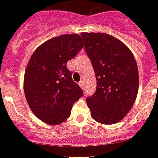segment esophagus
Here are the masks:
<instances>
[{
  "instance_id": "34e87169",
  "label": "esophagus",
  "mask_w": 158,
  "mask_h": 158,
  "mask_svg": "<svg viewBox=\"0 0 158 158\" xmlns=\"http://www.w3.org/2000/svg\"><path fill=\"white\" fill-rule=\"evenodd\" d=\"M79 86H80V88H81L82 89H84V82L83 81V80H82V81H80L79 83Z\"/></svg>"
}]
</instances>
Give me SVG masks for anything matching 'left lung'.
Here are the masks:
<instances>
[{
    "mask_svg": "<svg viewBox=\"0 0 158 158\" xmlns=\"http://www.w3.org/2000/svg\"><path fill=\"white\" fill-rule=\"evenodd\" d=\"M84 48L97 79L95 94L87 98L91 116L100 124L112 125L131 110L139 91L135 56L125 43L102 33H81Z\"/></svg>",
    "mask_w": 158,
    "mask_h": 158,
    "instance_id": "left-lung-1",
    "label": "left lung"
}]
</instances>
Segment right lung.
<instances>
[{
  "mask_svg": "<svg viewBox=\"0 0 158 158\" xmlns=\"http://www.w3.org/2000/svg\"><path fill=\"white\" fill-rule=\"evenodd\" d=\"M84 44L76 33L54 37L41 44L28 60L23 79L26 100L33 114L48 125L64 122L83 96L66 63Z\"/></svg>",
  "mask_w": 158,
  "mask_h": 158,
  "instance_id": "right-lung-1",
  "label": "right lung"
}]
</instances>
